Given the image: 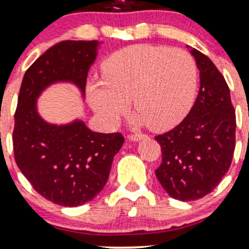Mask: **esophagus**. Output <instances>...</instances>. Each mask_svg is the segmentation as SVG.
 I'll return each instance as SVG.
<instances>
[{"mask_svg": "<svg viewBox=\"0 0 249 249\" xmlns=\"http://www.w3.org/2000/svg\"><path fill=\"white\" fill-rule=\"evenodd\" d=\"M145 137H146L145 134H134V135H129V136H128V139H129L130 141H133V142H137V141L145 139Z\"/></svg>", "mask_w": 249, "mask_h": 249, "instance_id": "obj_1", "label": "esophagus"}]
</instances>
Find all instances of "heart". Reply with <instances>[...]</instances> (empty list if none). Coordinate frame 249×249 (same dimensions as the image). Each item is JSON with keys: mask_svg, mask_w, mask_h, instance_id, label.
Masks as SVG:
<instances>
[{"mask_svg": "<svg viewBox=\"0 0 249 249\" xmlns=\"http://www.w3.org/2000/svg\"><path fill=\"white\" fill-rule=\"evenodd\" d=\"M103 81L90 82L87 93L90 105L109 127L118 124L129 106L137 113L136 124H148L153 130H165L185 118L196 90V66L179 48L133 45L104 61Z\"/></svg>", "mask_w": 249, "mask_h": 249, "instance_id": "b5f03b06", "label": "heart"}]
</instances>
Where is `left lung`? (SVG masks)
I'll return each mask as SVG.
<instances>
[{
    "label": "left lung",
    "instance_id": "8db88e82",
    "mask_svg": "<svg viewBox=\"0 0 249 249\" xmlns=\"http://www.w3.org/2000/svg\"><path fill=\"white\" fill-rule=\"evenodd\" d=\"M187 47L199 70L197 98L180 124L155 139L162 155L156 177L171 197L188 202L213 192L229 171L237 124L225 78L209 57Z\"/></svg>",
    "mask_w": 249,
    "mask_h": 249
}]
</instances>
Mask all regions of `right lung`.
<instances>
[{
	"mask_svg": "<svg viewBox=\"0 0 249 249\" xmlns=\"http://www.w3.org/2000/svg\"><path fill=\"white\" fill-rule=\"evenodd\" d=\"M98 46L97 40L54 45L26 70L18 96L15 160L42 197L62 207H78L99 194L124 137L92 131L78 119L67 124H48L38 113L36 100L55 83H71L84 98Z\"/></svg>",
	"mask_w": 249,
	"mask_h": 249,
	"instance_id": "1",
	"label": "right lung"
}]
</instances>
